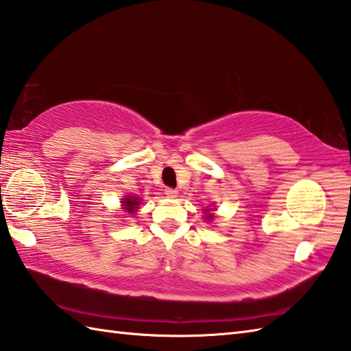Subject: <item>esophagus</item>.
Segmentation results:
<instances>
[{
  "mask_svg": "<svg viewBox=\"0 0 351 351\" xmlns=\"http://www.w3.org/2000/svg\"><path fill=\"white\" fill-rule=\"evenodd\" d=\"M164 195H166L167 197H176L178 191H176L175 189H170V187H167L166 190H164Z\"/></svg>",
  "mask_w": 351,
  "mask_h": 351,
  "instance_id": "1",
  "label": "esophagus"
}]
</instances>
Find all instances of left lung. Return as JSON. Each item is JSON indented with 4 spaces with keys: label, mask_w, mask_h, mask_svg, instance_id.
Returning a JSON list of instances; mask_svg holds the SVG:
<instances>
[{
    "label": "left lung",
    "mask_w": 351,
    "mask_h": 351,
    "mask_svg": "<svg viewBox=\"0 0 351 351\" xmlns=\"http://www.w3.org/2000/svg\"><path fill=\"white\" fill-rule=\"evenodd\" d=\"M206 211H208V210H206ZM206 219H208V220H211V219H213V215H211V214H208V215H206Z\"/></svg>",
    "instance_id": "1"
}]
</instances>
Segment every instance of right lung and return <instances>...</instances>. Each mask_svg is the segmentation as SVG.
Returning a JSON list of instances; mask_svg holds the SVG:
<instances>
[{"label":"right lung","instance_id":"right-lung-1","mask_svg":"<svg viewBox=\"0 0 351 351\" xmlns=\"http://www.w3.org/2000/svg\"><path fill=\"white\" fill-rule=\"evenodd\" d=\"M122 204H123V208L126 210V213H134L140 202L137 197H125Z\"/></svg>","mask_w":351,"mask_h":351}]
</instances>
